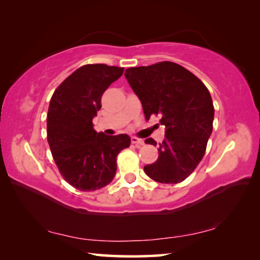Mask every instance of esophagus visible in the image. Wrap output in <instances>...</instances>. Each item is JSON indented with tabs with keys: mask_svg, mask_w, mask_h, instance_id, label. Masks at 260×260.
Masks as SVG:
<instances>
[{
	"mask_svg": "<svg viewBox=\"0 0 260 260\" xmlns=\"http://www.w3.org/2000/svg\"><path fill=\"white\" fill-rule=\"evenodd\" d=\"M131 141H132V143H133V144H135V146H136V147H141V146H143V144H144V141H143L142 139L135 138V136H132V139H131Z\"/></svg>",
	"mask_w": 260,
	"mask_h": 260,
	"instance_id": "1",
	"label": "esophagus"
}]
</instances>
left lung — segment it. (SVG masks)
Instances as JSON below:
<instances>
[{
    "label": "left lung",
    "instance_id": "1",
    "mask_svg": "<svg viewBox=\"0 0 260 260\" xmlns=\"http://www.w3.org/2000/svg\"><path fill=\"white\" fill-rule=\"evenodd\" d=\"M125 77L142 103L146 119L160 116L165 126L158 159L144 166V172L160 183L183 181L200 164L212 133L214 108L208 88L173 61L129 68ZM146 143L157 144L151 138Z\"/></svg>",
    "mask_w": 260,
    "mask_h": 260
}]
</instances>
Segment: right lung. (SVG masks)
Listing matches in <instances>:
<instances>
[{"label":"right lung","mask_w":260,"mask_h":260,"mask_svg":"<svg viewBox=\"0 0 260 260\" xmlns=\"http://www.w3.org/2000/svg\"><path fill=\"white\" fill-rule=\"evenodd\" d=\"M124 68L88 64L76 70L52 94L47 116V139L61 177L81 191H94L112 181L117 156L128 148L127 134L105 135L93 127L107 88Z\"/></svg>","instance_id":"add662e5"}]
</instances>
